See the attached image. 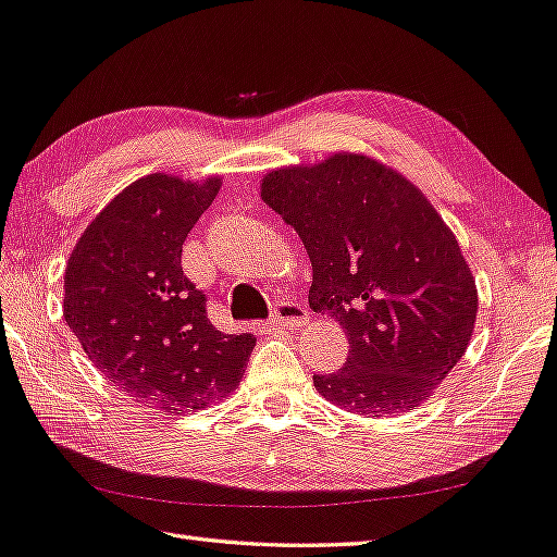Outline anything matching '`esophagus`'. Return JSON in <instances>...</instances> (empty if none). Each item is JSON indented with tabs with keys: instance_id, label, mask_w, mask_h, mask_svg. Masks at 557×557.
<instances>
[{
	"instance_id": "34e87169",
	"label": "esophagus",
	"mask_w": 557,
	"mask_h": 557,
	"mask_svg": "<svg viewBox=\"0 0 557 557\" xmlns=\"http://www.w3.org/2000/svg\"><path fill=\"white\" fill-rule=\"evenodd\" d=\"M304 322H306V310L299 304L282 301L275 308V315L270 318L268 327H273V330H296V327H301Z\"/></svg>"
}]
</instances>
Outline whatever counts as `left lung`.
I'll use <instances>...</instances> for the list:
<instances>
[{
	"label": "left lung",
	"mask_w": 557,
	"mask_h": 557,
	"mask_svg": "<svg viewBox=\"0 0 557 557\" xmlns=\"http://www.w3.org/2000/svg\"><path fill=\"white\" fill-rule=\"evenodd\" d=\"M261 199L304 242L308 304L339 322L346 366L315 374L322 398L356 416L410 412L468 351L476 284L422 189L368 153L273 168Z\"/></svg>",
	"instance_id": "left-lung-1"
}]
</instances>
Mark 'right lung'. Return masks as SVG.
I'll return each instance as SVG.
<instances>
[{"label":"right lung","instance_id":"obj_1","mask_svg":"<svg viewBox=\"0 0 557 557\" xmlns=\"http://www.w3.org/2000/svg\"><path fill=\"white\" fill-rule=\"evenodd\" d=\"M223 177L151 173L103 206L63 273V318L109 382L163 412H197L239 384L253 334H225L183 273V244Z\"/></svg>","mask_w":557,"mask_h":557}]
</instances>
